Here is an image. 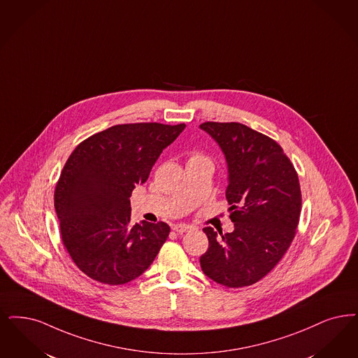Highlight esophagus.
Here are the masks:
<instances>
[{
	"label": "esophagus",
	"mask_w": 358,
	"mask_h": 358,
	"mask_svg": "<svg viewBox=\"0 0 358 358\" xmlns=\"http://www.w3.org/2000/svg\"><path fill=\"white\" fill-rule=\"evenodd\" d=\"M172 229L174 231H177V233H185V231H189V230H192L193 228L190 225H187V224H174Z\"/></svg>",
	"instance_id": "34e87169"
}]
</instances>
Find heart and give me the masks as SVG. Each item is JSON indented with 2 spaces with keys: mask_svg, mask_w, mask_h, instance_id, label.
<instances>
[{
  "mask_svg": "<svg viewBox=\"0 0 358 358\" xmlns=\"http://www.w3.org/2000/svg\"><path fill=\"white\" fill-rule=\"evenodd\" d=\"M197 161H209V159H208V157H205L203 155H201V153H192L189 158H187V164L197 162Z\"/></svg>",
  "mask_w": 358,
  "mask_h": 358,
  "instance_id": "heart-1",
  "label": "heart"
}]
</instances>
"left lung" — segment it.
I'll use <instances>...</instances> for the list:
<instances>
[{"label":"left lung","mask_w":358,"mask_h":358,"mask_svg":"<svg viewBox=\"0 0 358 358\" xmlns=\"http://www.w3.org/2000/svg\"><path fill=\"white\" fill-rule=\"evenodd\" d=\"M200 128L224 152L229 184L227 200L231 233L203 228L209 248L201 269L217 284H256L280 262L300 221L299 174L282 148L271 137L240 122H203Z\"/></svg>","instance_id":"left-lung-1"}]
</instances>
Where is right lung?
<instances>
[{"instance_id":"obj_1","label":"right lung","mask_w":358,"mask_h":358,"mask_svg":"<svg viewBox=\"0 0 358 358\" xmlns=\"http://www.w3.org/2000/svg\"><path fill=\"white\" fill-rule=\"evenodd\" d=\"M185 124L115 125L84 140L68 158L55 190L64 246L81 272L108 285L141 275L171 228L130 224V196Z\"/></svg>"}]
</instances>
